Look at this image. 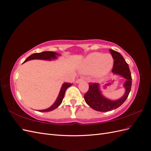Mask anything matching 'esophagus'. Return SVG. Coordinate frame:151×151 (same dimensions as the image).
Here are the masks:
<instances>
[{
	"mask_svg": "<svg viewBox=\"0 0 151 151\" xmlns=\"http://www.w3.org/2000/svg\"><path fill=\"white\" fill-rule=\"evenodd\" d=\"M83 81V79H82V78H80V79H77V80H76V83H80L81 81Z\"/></svg>",
	"mask_w": 151,
	"mask_h": 151,
	"instance_id": "34e87169",
	"label": "esophagus"
}]
</instances>
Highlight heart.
Wrapping results in <instances>:
<instances>
[{
  "label": "heart",
  "instance_id": "heart-1",
  "mask_svg": "<svg viewBox=\"0 0 151 151\" xmlns=\"http://www.w3.org/2000/svg\"><path fill=\"white\" fill-rule=\"evenodd\" d=\"M114 60L111 55L94 52L87 56L82 63L80 71L83 74H92L96 78L104 77L111 70Z\"/></svg>",
  "mask_w": 151,
  "mask_h": 151
}]
</instances>
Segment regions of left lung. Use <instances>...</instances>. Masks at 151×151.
<instances>
[{
    "label": "left lung",
    "mask_w": 151,
    "mask_h": 151,
    "mask_svg": "<svg viewBox=\"0 0 151 151\" xmlns=\"http://www.w3.org/2000/svg\"><path fill=\"white\" fill-rule=\"evenodd\" d=\"M109 52L114 59L113 74L121 76L126 79L123 84L125 93L121 98L112 101L103 96L99 89V83H90L89 90L84 94V100L91 108L98 111H109L120 106L125 101L131 90L132 76L129 65L119 52L111 49Z\"/></svg>",
    "instance_id": "left-lung-1"
}]
</instances>
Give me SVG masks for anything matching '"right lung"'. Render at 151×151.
<instances>
[{
	"label": "right lung",
	"instance_id": "1",
	"mask_svg": "<svg viewBox=\"0 0 151 151\" xmlns=\"http://www.w3.org/2000/svg\"><path fill=\"white\" fill-rule=\"evenodd\" d=\"M58 55H60L58 54L57 53H55L54 52H43L41 53H33L29 57L27 58L24 62H26L30 60H34V59H40V60H55L57 58ZM72 86V84L65 83H63L61 89L60 91V93H59L58 96L57 98V100L55 101L51 106L50 108L45 109H42V110H39V111L41 112H49L52 110H54L55 109H56L57 107L59 106L62 102L63 97H64L65 91L67 89Z\"/></svg>",
	"mask_w": 151,
	"mask_h": 151
}]
</instances>
